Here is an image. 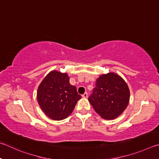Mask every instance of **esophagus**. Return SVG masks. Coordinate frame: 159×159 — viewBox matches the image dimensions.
<instances>
[{"label":"esophagus","instance_id":"obj_1","mask_svg":"<svg viewBox=\"0 0 159 159\" xmlns=\"http://www.w3.org/2000/svg\"><path fill=\"white\" fill-rule=\"evenodd\" d=\"M82 96V98H87V97H88V93L86 92V93H84V94H83V95Z\"/></svg>","mask_w":159,"mask_h":159}]
</instances>
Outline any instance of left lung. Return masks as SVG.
<instances>
[{"label": "left lung", "mask_w": 159, "mask_h": 159, "mask_svg": "<svg viewBox=\"0 0 159 159\" xmlns=\"http://www.w3.org/2000/svg\"><path fill=\"white\" fill-rule=\"evenodd\" d=\"M129 98V89L123 78L114 72H109L97 79L96 87L89 101L102 118L110 120L123 113Z\"/></svg>", "instance_id": "1"}]
</instances>
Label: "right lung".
I'll return each mask as SVG.
<instances>
[{"mask_svg":"<svg viewBox=\"0 0 159 159\" xmlns=\"http://www.w3.org/2000/svg\"><path fill=\"white\" fill-rule=\"evenodd\" d=\"M81 96L69 82L67 73L53 70L39 85L38 104L44 113L53 120H62L72 112Z\"/></svg>","mask_w":159,"mask_h":159,"instance_id":"1","label":"right lung"}]
</instances>
